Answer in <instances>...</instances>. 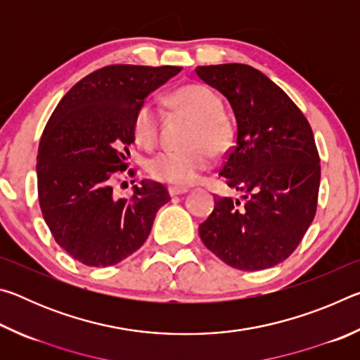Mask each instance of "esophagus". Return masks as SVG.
Returning a JSON list of instances; mask_svg holds the SVG:
<instances>
[{
	"instance_id": "34e87169",
	"label": "esophagus",
	"mask_w": 360,
	"mask_h": 360,
	"mask_svg": "<svg viewBox=\"0 0 360 360\" xmlns=\"http://www.w3.org/2000/svg\"><path fill=\"white\" fill-rule=\"evenodd\" d=\"M188 192V188H178V187H169L168 188V193L172 195V197H176V195H184Z\"/></svg>"
}]
</instances>
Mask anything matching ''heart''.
I'll list each match as a JSON object with an SVG mask.
<instances>
[{
    "instance_id": "b5f03b06",
    "label": "heart",
    "mask_w": 360,
    "mask_h": 360,
    "mask_svg": "<svg viewBox=\"0 0 360 360\" xmlns=\"http://www.w3.org/2000/svg\"><path fill=\"white\" fill-rule=\"evenodd\" d=\"M176 111L195 120L191 150H162L149 158L148 172L152 178L174 187H187L198 179L211 163V152L221 154L229 148L231 127L221 111V101L211 89L202 84H188L169 96ZM160 111L154 103L146 101L136 111L133 133L139 144L150 148L157 141Z\"/></svg>"
}]
</instances>
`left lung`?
Returning <instances> with one entry per match:
<instances>
[{"label": "left lung", "mask_w": 360, "mask_h": 360, "mask_svg": "<svg viewBox=\"0 0 360 360\" xmlns=\"http://www.w3.org/2000/svg\"><path fill=\"white\" fill-rule=\"evenodd\" d=\"M195 72L233 111L235 148L219 174L243 193L241 202L214 198L200 238L238 270L275 266L295 251L316 214L321 165L311 127L284 90L252 66L210 65Z\"/></svg>", "instance_id": "1"}]
</instances>
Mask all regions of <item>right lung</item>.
<instances>
[{"mask_svg": "<svg viewBox=\"0 0 360 360\" xmlns=\"http://www.w3.org/2000/svg\"><path fill=\"white\" fill-rule=\"evenodd\" d=\"M181 70L106 66L81 79L49 119L36 163L39 206L53 238L81 264L109 266L136 252L169 202L148 179L130 198H115L112 179L127 168L136 111Z\"/></svg>", "mask_w": 360, "mask_h": 360, "instance_id": "1", "label": "right lung"}]
</instances>
